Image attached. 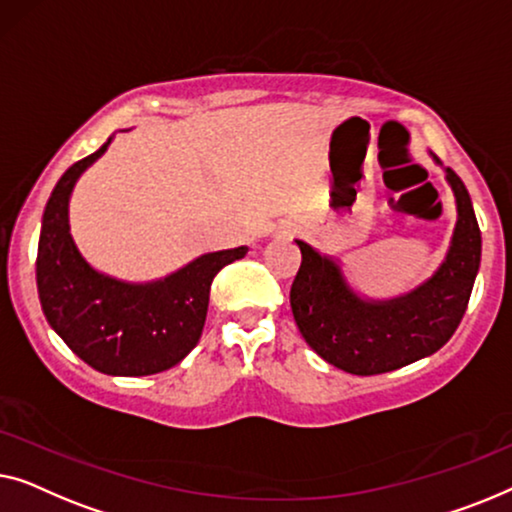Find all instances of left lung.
Here are the masks:
<instances>
[{
	"label": "left lung",
	"mask_w": 512,
	"mask_h": 512,
	"mask_svg": "<svg viewBox=\"0 0 512 512\" xmlns=\"http://www.w3.org/2000/svg\"><path fill=\"white\" fill-rule=\"evenodd\" d=\"M445 178L457 199L450 250L434 276L403 297L362 299L345 283L334 259L297 241L301 266L290 290L294 320L306 343L336 369L355 376L401 369L441 350L462 322L478 276L482 239L462 178L450 167Z\"/></svg>",
	"instance_id": "obj_1"
}]
</instances>
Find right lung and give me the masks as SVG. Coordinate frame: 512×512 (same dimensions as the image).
I'll list each match as a JSON object with an SVG mask.
<instances>
[{"label": "right lung", "mask_w": 512, "mask_h": 512, "mask_svg": "<svg viewBox=\"0 0 512 512\" xmlns=\"http://www.w3.org/2000/svg\"><path fill=\"white\" fill-rule=\"evenodd\" d=\"M71 164L50 194L37 253L39 301L48 325L106 376H153L187 357L206 322L208 292L222 266L248 248L206 253L153 283H125L92 269L69 234V197L78 176L106 153Z\"/></svg>", "instance_id": "1"}]
</instances>
